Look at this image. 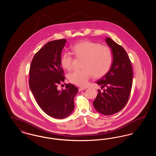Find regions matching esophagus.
I'll use <instances>...</instances> for the list:
<instances>
[{
	"instance_id": "1",
	"label": "esophagus",
	"mask_w": 156,
	"mask_h": 156,
	"mask_svg": "<svg viewBox=\"0 0 156 156\" xmlns=\"http://www.w3.org/2000/svg\"><path fill=\"white\" fill-rule=\"evenodd\" d=\"M85 89H86V88H82V87H81V88H80L78 89V90H79V91H82V90H85Z\"/></svg>"
}]
</instances>
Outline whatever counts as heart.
<instances>
[{
  "label": "heart",
  "mask_w": 156,
  "mask_h": 156,
  "mask_svg": "<svg viewBox=\"0 0 156 156\" xmlns=\"http://www.w3.org/2000/svg\"><path fill=\"white\" fill-rule=\"evenodd\" d=\"M73 53L77 58H83L81 70H74L68 74L71 83L80 87H86L93 75L99 78L106 74L111 69L113 55L110 47L90 41H83L74 45ZM73 57L71 53L64 52L60 59L63 68L69 71L73 68Z\"/></svg>",
  "instance_id": "obj_1"
}]
</instances>
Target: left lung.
<instances>
[{"mask_svg": "<svg viewBox=\"0 0 156 156\" xmlns=\"http://www.w3.org/2000/svg\"><path fill=\"white\" fill-rule=\"evenodd\" d=\"M105 41L111 48L113 60L109 72L97 81V84L101 85V89H105L102 92L98 90V94L93 105L98 112L111 115L121 111L129 100L133 71L125 50L109 37H106Z\"/></svg>", "mask_w": 156, "mask_h": 156, "instance_id": "8db88e82", "label": "left lung"}]
</instances>
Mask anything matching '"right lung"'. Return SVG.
<instances>
[{
  "instance_id": "1",
  "label": "right lung",
  "mask_w": 156,
  "mask_h": 156,
  "mask_svg": "<svg viewBox=\"0 0 156 156\" xmlns=\"http://www.w3.org/2000/svg\"><path fill=\"white\" fill-rule=\"evenodd\" d=\"M66 41L60 39L47 43L34 55L29 71V87L37 104L47 115L57 119L65 118L73 111L78 91L71 83L65 89H57L66 78L60 59Z\"/></svg>"
}]
</instances>
